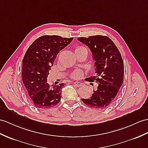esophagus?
I'll use <instances>...</instances> for the list:
<instances>
[{"label":"esophagus","instance_id":"1","mask_svg":"<svg viewBox=\"0 0 148 148\" xmlns=\"http://www.w3.org/2000/svg\"><path fill=\"white\" fill-rule=\"evenodd\" d=\"M73 85L75 86H78V87H79V86H82L83 84H82L81 82H75V83H73Z\"/></svg>","mask_w":148,"mask_h":148}]
</instances>
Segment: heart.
Wrapping results in <instances>:
<instances>
[{"instance_id":"obj_1","label":"heart","mask_w":148,"mask_h":148,"mask_svg":"<svg viewBox=\"0 0 148 148\" xmlns=\"http://www.w3.org/2000/svg\"><path fill=\"white\" fill-rule=\"evenodd\" d=\"M86 49V48L84 46H76V48H75V53L78 52V51H82V50H84ZM83 74H84V72H83L81 70H74L73 72H72L71 74V77L73 79H79L80 78Z\"/></svg>"}]
</instances>
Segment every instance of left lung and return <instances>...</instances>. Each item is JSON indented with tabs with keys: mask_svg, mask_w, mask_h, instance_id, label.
Here are the masks:
<instances>
[{
	"mask_svg": "<svg viewBox=\"0 0 148 148\" xmlns=\"http://www.w3.org/2000/svg\"><path fill=\"white\" fill-rule=\"evenodd\" d=\"M78 40L88 47L95 60V75L86 81L99 84L90 98L81 100L93 109H104L114 101L123 84L124 67L121 53L106 36L80 37Z\"/></svg>",
	"mask_w": 148,
	"mask_h": 148,
	"instance_id": "left-lung-1",
	"label": "left lung"
}]
</instances>
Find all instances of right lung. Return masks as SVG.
<instances>
[{
	"instance_id": "add662e5",
	"label": "right lung",
	"mask_w": 148,
	"mask_h": 148,
	"mask_svg": "<svg viewBox=\"0 0 148 148\" xmlns=\"http://www.w3.org/2000/svg\"><path fill=\"white\" fill-rule=\"evenodd\" d=\"M73 39L56 35L42 36L32 43L25 53L22 80L35 107L49 109L61 100L62 89L65 84L49 85L47 78L58 54Z\"/></svg>"
}]
</instances>
